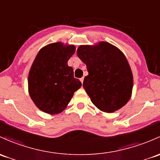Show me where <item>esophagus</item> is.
Masks as SVG:
<instances>
[{
  "instance_id": "obj_1",
  "label": "esophagus",
  "mask_w": 160,
  "mask_h": 160,
  "mask_svg": "<svg viewBox=\"0 0 160 160\" xmlns=\"http://www.w3.org/2000/svg\"><path fill=\"white\" fill-rule=\"evenodd\" d=\"M83 80H84V78H83V77H82V78H80V82H81L82 83H83Z\"/></svg>"
}]
</instances>
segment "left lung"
<instances>
[{
  "label": "left lung",
  "instance_id": "1",
  "mask_svg": "<svg viewBox=\"0 0 160 160\" xmlns=\"http://www.w3.org/2000/svg\"><path fill=\"white\" fill-rule=\"evenodd\" d=\"M77 53L87 65L88 75L83 86L94 105L106 112L125 106L132 96L133 77L123 53L108 42L100 41L80 45Z\"/></svg>",
  "mask_w": 160,
  "mask_h": 160
}]
</instances>
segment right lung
<instances>
[{
	"mask_svg": "<svg viewBox=\"0 0 160 160\" xmlns=\"http://www.w3.org/2000/svg\"><path fill=\"white\" fill-rule=\"evenodd\" d=\"M74 45L50 43L39 50L28 75V92L39 110L53 115L66 109L81 82L73 77L67 64L75 53Z\"/></svg>",
	"mask_w": 160,
	"mask_h": 160,
	"instance_id": "1",
	"label": "right lung"
}]
</instances>
